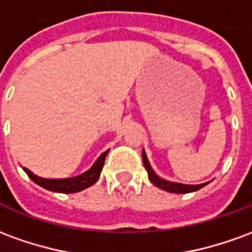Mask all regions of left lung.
<instances>
[{"label": "left lung", "instance_id": "left-lung-1", "mask_svg": "<svg viewBox=\"0 0 252 252\" xmlns=\"http://www.w3.org/2000/svg\"><path fill=\"white\" fill-rule=\"evenodd\" d=\"M142 159H143V164H144V167H146V170H147V174L150 181H151L157 188H159V189H162V190H166V191H169V193H177V194L191 193V191H195V190L204 188L206 184H209V182H205V184H200V185H186V184H180V182H171V181L163 180V178H160V177H159V175L153 170L151 164H150V162H148L147 154H146L144 150L142 151Z\"/></svg>", "mask_w": 252, "mask_h": 252}]
</instances>
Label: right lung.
I'll return each instance as SVG.
<instances>
[{"label": "right lung", "mask_w": 252, "mask_h": 252, "mask_svg": "<svg viewBox=\"0 0 252 252\" xmlns=\"http://www.w3.org/2000/svg\"><path fill=\"white\" fill-rule=\"evenodd\" d=\"M108 153H109V150L101 154L90 169L86 170L82 174L77 175V177H71V178H57V180L55 178H43V177L33 174L27 167H23V170L28 174L31 180L35 182L36 185L41 186V188L50 190V191H57V193H77V191H81L83 189H88L89 186L94 185L98 181L99 174H101V170L104 167L105 158H106V154Z\"/></svg>", "instance_id": "add662e5"}]
</instances>
